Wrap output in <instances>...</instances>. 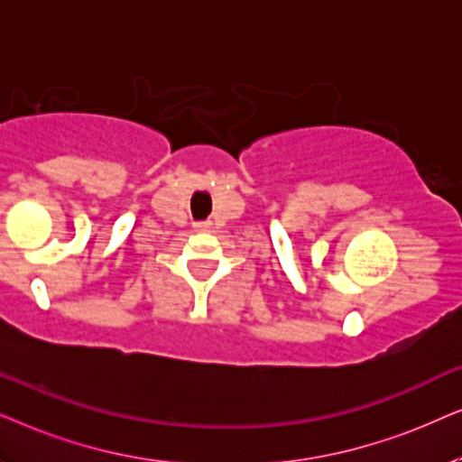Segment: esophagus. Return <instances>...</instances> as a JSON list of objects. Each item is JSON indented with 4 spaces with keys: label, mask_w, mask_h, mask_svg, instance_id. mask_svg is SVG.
Segmentation results:
<instances>
[{
    "label": "esophagus",
    "mask_w": 462,
    "mask_h": 462,
    "mask_svg": "<svg viewBox=\"0 0 462 462\" xmlns=\"http://www.w3.org/2000/svg\"><path fill=\"white\" fill-rule=\"evenodd\" d=\"M208 224H207V221H200V224H196V227H200V230H205V227H207Z\"/></svg>",
    "instance_id": "obj_1"
}]
</instances>
